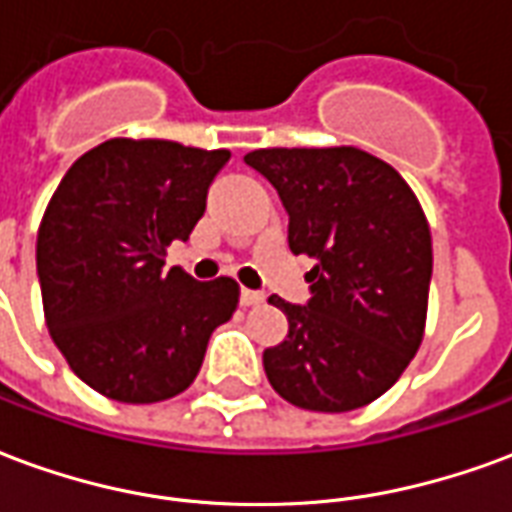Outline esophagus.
<instances>
[{
	"label": "esophagus",
	"instance_id": "1",
	"mask_svg": "<svg viewBox=\"0 0 512 512\" xmlns=\"http://www.w3.org/2000/svg\"><path fill=\"white\" fill-rule=\"evenodd\" d=\"M238 299H241V304H244V307H252V304H260V301H263V293H260V290L241 288Z\"/></svg>",
	"mask_w": 512,
	"mask_h": 512
}]
</instances>
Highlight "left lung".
Instances as JSON below:
<instances>
[{
    "label": "left lung",
    "instance_id": "obj_1",
    "mask_svg": "<svg viewBox=\"0 0 512 512\" xmlns=\"http://www.w3.org/2000/svg\"><path fill=\"white\" fill-rule=\"evenodd\" d=\"M244 161L277 189L288 246L310 255V299L271 296L288 337L268 384L307 411H354L395 384L425 332L433 246L414 191L359 147H271Z\"/></svg>",
    "mask_w": 512,
    "mask_h": 512
}]
</instances>
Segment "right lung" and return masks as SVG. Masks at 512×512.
I'll return each mask as SVG.
<instances>
[{
	"mask_svg": "<svg viewBox=\"0 0 512 512\" xmlns=\"http://www.w3.org/2000/svg\"><path fill=\"white\" fill-rule=\"evenodd\" d=\"M230 150L109 139L73 164L38 230L51 340L84 384L120 403H158L197 378L238 285L164 271L189 241Z\"/></svg>",
	"mask_w": 512,
	"mask_h": 512,
	"instance_id": "right-lung-1",
	"label": "right lung"
}]
</instances>
